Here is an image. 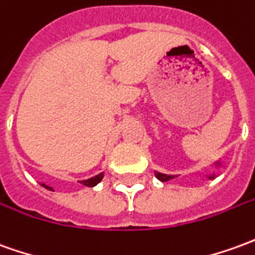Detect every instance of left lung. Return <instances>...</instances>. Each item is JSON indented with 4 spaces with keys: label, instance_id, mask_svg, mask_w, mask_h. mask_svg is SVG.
<instances>
[{
    "label": "left lung",
    "instance_id": "1",
    "mask_svg": "<svg viewBox=\"0 0 255 255\" xmlns=\"http://www.w3.org/2000/svg\"><path fill=\"white\" fill-rule=\"evenodd\" d=\"M213 167H215L217 170L218 168H221L222 167V160H217L214 164H213ZM154 175H156V178H157L158 181H161V182H165V181H170V179H172V178H175L177 175H167V174H161V172H157V171H154ZM218 175V172H213V174H210V175H207L208 179H214L215 177Z\"/></svg>",
    "mask_w": 255,
    "mask_h": 255
}]
</instances>
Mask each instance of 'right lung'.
<instances>
[{"label":"right lung","mask_w":255,"mask_h":255,"mask_svg":"<svg viewBox=\"0 0 255 255\" xmlns=\"http://www.w3.org/2000/svg\"><path fill=\"white\" fill-rule=\"evenodd\" d=\"M103 179V172H101V174H98V175H95V177H91L88 178V179H83V181H80V183H83V185H85V186H95V185H98V183L101 182ZM41 186H44L45 189L48 190H53L52 186H48L47 183L45 182H41Z\"/></svg>","instance_id":"right-lung-1"}]
</instances>
